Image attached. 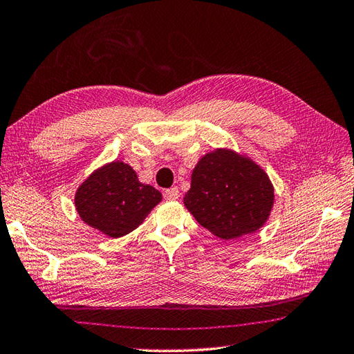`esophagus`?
<instances>
[{"mask_svg":"<svg viewBox=\"0 0 354 354\" xmlns=\"http://www.w3.org/2000/svg\"><path fill=\"white\" fill-rule=\"evenodd\" d=\"M165 197H167V200H177L180 197L178 187H169V189L165 191Z\"/></svg>","mask_w":354,"mask_h":354,"instance_id":"34e87169","label":"esophagus"}]
</instances>
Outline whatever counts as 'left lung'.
Segmentation results:
<instances>
[{
    "mask_svg": "<svg viewBox=\"0 0 354 354\" xmlns=\"http://www.w3.org/2000/svg\"><path fill=\"white\" fill-rule=\"evenodd\" d=\"M275 194L266 171L250 157L217 148L200 158L183 203L221 240L254 234L272 212Z\"/></svg>",
    "mask_w": 354,
    "mask_h": 354,
    "instance_id": "8db88e82",
    "label": "left lung"
}]
</instances>
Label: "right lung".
I'll list each match as a JSON object with an SVG mask.
<instances>
[{"label": "right lung", "mask_w": 354, "mask_h": 354, "mask_svg": "<svg viewBox=\"0 0 354 354\" xmlns=\"http://www.w3.org/2000/svg\"><path fill=\"white\" fill-rule=\"evenodd\" d=\"M160 201V191L140 183L136 171L119 160L93 171L75 194L79 217L111 238L133 232Z\"/></svg>", "instance_id": "1"}]
</instances>
